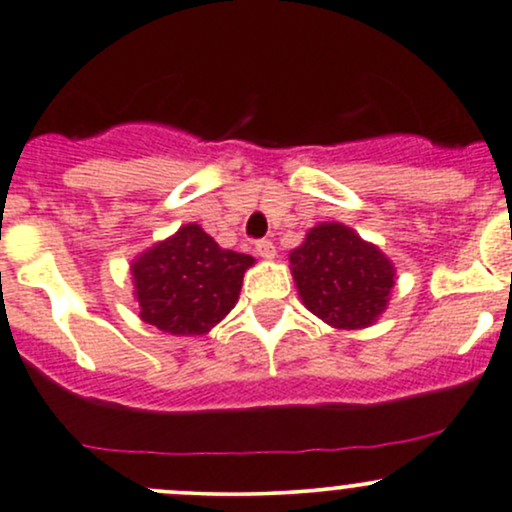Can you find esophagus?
<instances>
[{
  "label": "esophagus",
  "instance_id": "1",
  "mask_svg": "<svg viewBox=\"0 0 512 512\" xmlns=\"http://www.w3.org/2000/svg\"><path fill=\"white\" fill-rule=\"evenodd\" d=\"M255 252L262 257V260H272V257L277 255V250H274V245L270 240H257L255 242Z\"/></svg>",
  "mask_w": 512,
  "mask_h": 512
}]
</instances>
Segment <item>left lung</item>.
I'll return each instance as SVG.
<instances>
[{"label":"left lung","instance_id":"1","mask_svg":"<svg viewBox=\"0 0 512 512\" xmlns=\"http://www.w3.org/2000/svg\"><path fill=\"white\" fill-rule=\"evenodd\" d=\"M299 297L333 328H368L387 309L395 267L343 223H321L289 252Z\"/></svg>","mask_w":512,"mask_h":512}]
</instances>
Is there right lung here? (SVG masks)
<instances>
[{
  "label": "right lung",
  "mask_w": 512,
  "mask_h": 512,
  "mask_svg": "<svg viewBox=\"0 0 512 512\" xmlns=\"http://www.w3.org/2000/svg\"><path fill=\"white\" fill-rule=\"evenodd\" d=\"M250 255L223 250L201 225L188 223L132 262L139 316L174 336H203L240 297Z\"/></svg>",
  "instance_id": "1"
}]
</instances>
